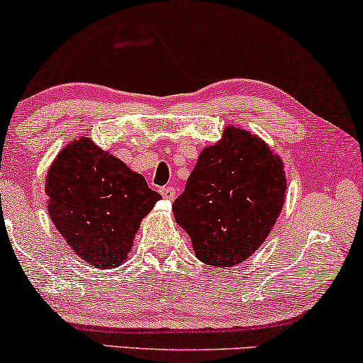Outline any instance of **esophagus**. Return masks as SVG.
<instances>
[{
	"label": "esophagus",
	"instance_id": "esophagus-1",
	"mask_svg": "<svg viewBox=\"0 0 363 363\" xmlns=\"http://www.w3.org/2000/svg\"><path fill=\"white\" fill-rule=\"evenodd\" d=\"M160 192H161V196L166 199V201H172V199H174V196H176V189L169 187V186L161 187Z\"/></svg>",
	"mask_w": 363,
	"mask_h": 363
}]
</instances>
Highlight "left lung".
I'll list each match as a JSON object with an SVG mask.
<instances>
[{
  "label": "left lung",
  "instance_id": "obj_1",
  "mask_svg": "<svg viewBox=\"0 0 363 363\" xmlns=\"http://www.w3.org/2000/svg\"><path fill=\"white\" fill-rule=\"evenodd\" d=\"M284 191L278 156L252 133L228 126L216 146L201 152L172 212L196 257L228 268L264 242L281 212Z\"/></svg>",
  "mask_w": 363,
  "mask_h": 363
}]
</instances>
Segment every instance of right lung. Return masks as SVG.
<instances>
[{
    "instance_id": "1",
    "label": "right lung",
    "mask_w": 363,
    "mask_h": 363,
    "mask_svg": "<svg viewBox=\"0 0 363 363\" xmlns=\"http://www.w3.org/2000/svg\"><path fill=\"white\" fill-rule=\"evenodd\" d=\"M49 213L75 253L94 268L118 267L141 218L161 196L123 161L89 138L70 143L45 179Z\"/></svg>"
}]
</instances>
